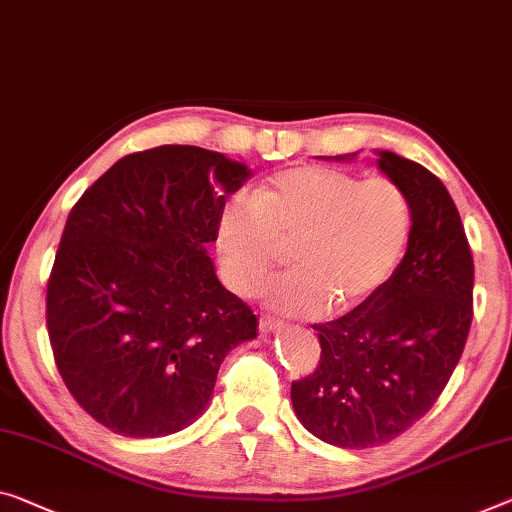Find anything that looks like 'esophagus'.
<instances>
[{"instance_id": "obj_1", "label": "esophagus", "mask_w": 512, "mask_h": 512, "mask_svg": "<svg viewBox=\"0 0 512 512\" xmlns=\"http://www.w3.org/2000/svg\"><path fill=\"white\" fill-rule=\"evenodd\" d=\"M258 327H261L263 334H274L281 329V322L270 318V316H261V320H258Z\"/></svg>"}]
</instances>
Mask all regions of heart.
<instances>
[{
    "instance_id": "heart-1",
    "label": "heart",
    "mask_w": 512,
    "mask_h": 512,
    "mask_svg": "<svg viewBox=\"0 0 512 512\" xmlns=\"http://www.w3.org/2000/svg\"><path fill=\"white\" fill-rule=\"evenodd\" d=\"M412 201L391 178L361 180L332 167H295L254 196L235 194L217 219L224 277L254 295L290 245L295 270L267 288L272 309L336 316L366 309L396 274L410 245Z\"/></svg>"
}]
</instances>
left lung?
<instances>
[{"label":"left lung","mask_w":512,"mask_h":512,"mask_svg":"<svg viewBox=\"0 0 512 512\" xmlns=\"http://www.w3.org/2000/svg\"><path fill=\"white\" fill-rule=\"evenodd\" d=\"M375 155L412 201L410 245L366 309L313 325L320 364L290 389L302 426L338 448L387 444L414 426L444 391L471 327L474 261L451 194L421 164L377 148Z\"/></svg>","instance_id":"obj_1"}]
</instances>
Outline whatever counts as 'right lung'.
Returning <instances> with one entry per match:
<instances>
[{"label":"right lung","instance_id":"obj_1","mask_svg":"<svg viewBox=\"0 0 512 512\" xmlns=\"http://www.w3.org/2000/svg\"><path fill=\"white\" fill-rule=\"evenodd\" d=\"M245 162L199 146L121 157L66 219L47 281V332L68 391L123 437L199 419L235 345L258 336L208 249Z\"/></svg>","mask_w":512,"mask_h":512}]
</instances>
